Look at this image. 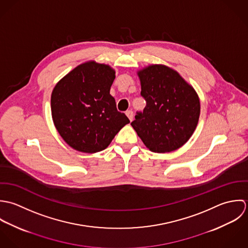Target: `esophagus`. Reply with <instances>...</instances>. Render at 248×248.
<instances>
[{"instance_id": "obj_1", "label": "esophagus", "mask_w": 248, "mask_h": 248, "mask_svg": "<svg viewBox=\"0 0 248 248\" xmlns=\"http://www.w3.org/2000/svg\"><path fill=\"white\" fill-rule=\"evenodd\" d=\"M126 116L128 117V119L130 120V122H132L133 117H134V113H133V111H132V110H127V111H126Z\"/></svg>"}]
</instances>
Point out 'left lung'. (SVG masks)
I'll use <instances>...</instances> for the list:
<instances>
[{"label":"left lung","mask_w":248,"mask_h":248,"mask_svg":"<svg viewBox=\"0 0 248 248\" xmlns=\"http://www.w3.org/2000/svg\"><path fill=\"white\" fill-rule=\"evenodd\" d=\"M141 96L147 105L131 123L146 147L157 153L182 147L198 125V94L180 75L164 65H150L138 73Z\"/></svg>","instance_id":"obj_1"}]
</instances>
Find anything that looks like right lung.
Listing matches in <instances>:
<instances>
[{"label":"right lung","mask_w":248,"mask_h":248,"mask_svg":"<svg viewBox=\"0 0 248 248\" xmlns=\"http://www.w3.org/2000/svg\"><path fill=\"white\" fill-rule=\"evenodd\" d=\"M114 79L112 68L90 61L75 68L53 88V124L73 149L86 153L101 151L129 123L110 95Z\"/></svg>","instance_id":"obj_1"}]
</instances>
